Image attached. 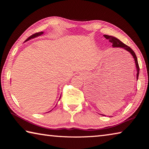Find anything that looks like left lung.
Returning <instances> with one entry per match:
<instances>
[{
  "instance_id": "1",
  "label": "left lung",
  "mask_w": 149,
  "mask_h": 149,
  "mask_svg": "<svg viewBox=\"0 0 149 149\" xmlns=\"http://www.w3.org/2000/svg\"><path fill=\"white\" fill-rule=\"evenodd\" d=\"M104 36L105 37L107 40H109V41L111 43H112V44H113L112 46L113 47H120V48H123V49H124L125 50H127L128 52H129L131 54V55L133 56V58L134 59V61H135L136 67V70H137L136 79L138 80V75H139V72H140V67H139L137 57H136V56L134 52L130 48V47H128L127 45H125V44H124L123 43H122L121 41L119 40L118 39H117L116 38L114 37V36H108V35H104Z\"/></svg>"
}]
</instances>
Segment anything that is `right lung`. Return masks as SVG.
<instances>
[{
  "instance_id": "add662e5",
  "label": "right lung",
  "mask_w": 149,
  "mask_h": 149,
  "mask_svg": "<svg viewBox=\"0 0 149 149\" xmlns=\"http://www.w3.org/2000/svg\"><path fill=\"white\" fill-rule=\"evenodd\" d=\"M43 33V32H40V33H35V34H33V35H31V36H29V38H28L26 40V41H27V40H31V38H35V37H37V36H40V35H42V34ZM61 98V97H60Z\"/></svg>"
}]
</instances>
